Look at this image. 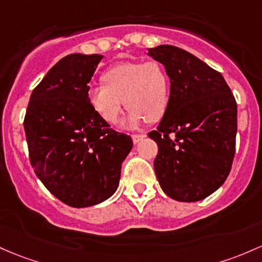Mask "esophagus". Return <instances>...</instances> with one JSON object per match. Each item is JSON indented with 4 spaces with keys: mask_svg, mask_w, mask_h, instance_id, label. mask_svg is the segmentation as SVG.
<instances>
[{
    "mask_svg": "<svg viewBox=\"0 0 262 262\" xmlns=\"http://www.w3.org/2000/svg\"><path fill=\"white\" fill-rule=\"evenodd\" d=\"M144 138H145L144 134H133V136H132V139H133L134 144H137V143H139L140 140L144 139Z\"/></svg>",
    "mask_w": 262,
    "mask_h": 262,
    "instance_id": "34e87169",
    "label": "esophagus"
}]
</instances>
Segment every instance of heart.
I'll use <instances>...</instances> for the list:
<instances>
[{
    "mask_svg": "<svg viewBox=\"0 0 262 262\" xmlns=\"http://www.w3.org/2000/svg\"><path fill=\"white\" fill-rule=\"evenodd\" d=\"M104 85H93L88 99L108 124H116L123 109L129 108L125 125L136 128L144 120L155 122L166 112L170 100V78L162 63L133 62L112 67L103 74Z\"/></svg>",
    "mask_w": 262,
    "mask_h": 262,
    "instance_id": "b5f03b06",
    "label": "heart"
}]
</instances>
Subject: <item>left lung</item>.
Listing matches in <instances>:
<instances>
[{
	"label": "left lung",
	"instance_id": "obj_1",
	"mask_svg": "<svg viewBox=\"0 0 262 262\" xmlns=\"http://www.w3.org/2000/svg\"><path fill=\"white\" fill-rule=\"evenodd\" d=\"M148 54L165 67L170 100L157 130L154 170L171 199L192 203L223 185L231 170L237 105L217 71L182 48L162 45Z\"/></svg>",
	"mask_w": 262,
	"mask_h": 262
}]
</instances>
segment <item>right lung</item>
Masks as SVG:
<instances>
[{
  "label": "right lung",
  "instance_id": "right-lung-1",
  "mask_svg": "<svg viewBox=\"0 0 262 262\" xmlns=\"http://www.w3.org/2000/svg\"><path fill=\"white\" fill-rule=\"evenodd\" d=\"M100 54H68L33 89L25 116L30 162L43 185L72 208L117 190L133 142L96 113L88 91Z\"/></svg>",
  "mask_w": 262,
  "mask_h": 262
}]
</instances>
